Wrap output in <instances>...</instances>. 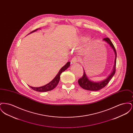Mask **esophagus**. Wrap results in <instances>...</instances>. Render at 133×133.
Segmentation results:
<instances>
[{
    "mask_svg": "<svg viewBox=\"0 0 133 133\" xmlns=\"http://www.w3.org/2000/svg\"><path fill=\"white\" fill-rule=\"evenodd\" d=\"M78 60H79V59H78V58L74 57V58H73L71 59V64L75 63Z\"/></svg>",
    "mask_w": 133,
    "mask_h": 133,
    "instance_id": "1",
    "label": "esophagus"
}]
</instances>
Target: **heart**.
Listing matches in <instances>:
<instances>
[{
  "instance_id": "obj_1",
  "label": "heart",
  "mask_w": 133,
  "mask_h": 133,
  "mask_svg": "<svg viewBox=\"0 0 133 133\" xmlns=\"http://www.w3.org/2000/svg\"><path fill=\"white\" fill-rule=\"evenodd\" d=\"M88 39V37H83L82 38V41H86V40H87Z\"/></svg>"
}]
</instances>
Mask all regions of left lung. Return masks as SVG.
<instances>
[{"label":"left lung","instance_id":"8db88e82","mask_svg":"<svg viewBox=\"0 0 133 133\" xmlns=\"http://www.w3.org/2000/svg\"><path fill=\"white\" fill-rule=\"evenodd\" d=\"M103 41L107 42L108 44L110 45V46L111 47V48L113 50L115 55V62H114V67L113 68L112 72L111 73V74L109 75L106 79L105 80L101 81H93L89 79L87 76L85 71L84 70V74L83 75L82 78H80L78 80V84L83 89L92 91H96L100 90L104 87H105L110 81V80L112 78V77L114 76V74L115 73L116 71V58H117V53L116 51L115 50V47L111 41L110 40L109 38H104L103 39Z\"/></svg>","mask_w":133,"mask_h":133}]
</instances>
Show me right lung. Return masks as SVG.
<instances>
[{"mask_svg":"<svg viewBox=\"0 0 133 133\" xmlns=\"http://www.w3.org/2000/svg\"><path fill=\"white\" fill-rule=\"evenodd\" d=\"M38 29H40V28L36 29V30L30 32L29 34L37 31ZM70 65V62L69 61L63 67H62L61 68V69L59 70V72L58 73L56 76H55V77L51 82L46 84L44 86L39 87H34L30 86V87L36 91L40 92H47V91H51V90H53V89L55 88L57 86L58 83L59 82L61 74L64 71H65L69 67Z\"/></svg>","mask_w":133,"mask_h":133,"instance_id":"add662e5","label":"right lung"}]
</instances>
